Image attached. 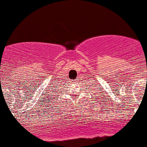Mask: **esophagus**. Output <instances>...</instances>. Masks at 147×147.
<instances>
[{
  "label": "esophagus",
  "mask_w": 147,
  "mask_h": 147,
  "mask_svg": "<svg viewBox=\"0 0 147 147\" xmlns=\"http://www.w3.org/2000/svg\"><path fill=\"white\" fill-rule=\"evenodd\" d=\"M79 82V79H75V80L73 81V82L74 83H77Z\"/></svg>",
  "instance_id": "34e87169"
}]
</instances>
